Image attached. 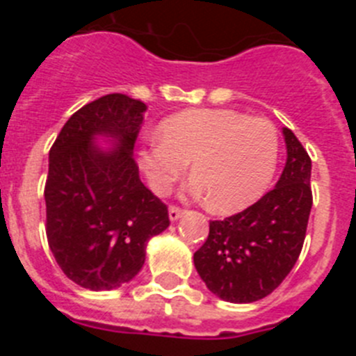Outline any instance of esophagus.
I'll list each match as a JSON object with an SVG mask.
<instances>
[{"mask_svg":"<svg viewBox=\"0 0 356 356\" xmlns=\"http://www.w3.org/2000/svg\"><path fill=\"white\" fill-rule=\"evenodd\" d=\"M181 216H184V210L178 209V207H169V219L171 221H178Z\"/></svg>","mask_w":356,"mask_h":356,"instance_id":"esophagus-1","label":"esophagus"}]
</instances>
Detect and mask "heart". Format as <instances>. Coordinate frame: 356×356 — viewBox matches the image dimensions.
<instances>
[{"mask_svg":"<svg viewBox=\"0 0 356 356\" xmlns=\"http://www.w3.org/2000/svg\"><path fill=\"white\" fill-rule=\"evenodd\" d=\"M278 134L271 121L228 108L185 110L160 124V139L139 149L149 187L165 194L187 171L188 193L209 197L213 212L246 209L267 191L278 163Z\"/></svg>","mask_w":356,"mask_h":356,"instance_id":"1","label":"heart"}]
</instances>
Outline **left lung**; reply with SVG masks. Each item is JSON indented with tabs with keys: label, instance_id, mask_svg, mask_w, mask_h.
<instances>
[{
	"label": "left lung",
	"instance_id": "obj_1",
	"mask_svg": "<svg viewBox=\"0 0 356 356\" xmlns=\"http://www.w3.org/2000/svg\"><path fill=\"white\" fill-rule=\"evenodd\" d=\"M287 162L278 184L254 205L210 221L205 244L194 253L197 275L229 303H253L271 294L300 257L312 209V160L284 128Z\"/></svg>",
	"mask_w": 356,
	"mask_h": 356
}]
</instances>
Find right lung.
Here are the masks:
<instances>
[{
	"mask_svg": "<svg viewBox=\"0 0 356 356\" xmlns=\"http://www.w3.org/2000/svg\"><path fill=\"white\" fill-rule=\"evenodd\" d=\"M146 108L106 94L74 112L49 149L48 244L64 275L83 289L130 282L143 269L147 241L169 226L168 207L144 187L134 160ZM102 136L115 144L99 147Z\"/></svg>",
	"mask_w": 356,
	"mask_h": 356,
	"instance_id": "right-lung-1",
	"label": "right lung"
}]
</instances>
